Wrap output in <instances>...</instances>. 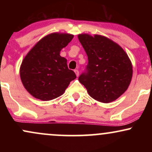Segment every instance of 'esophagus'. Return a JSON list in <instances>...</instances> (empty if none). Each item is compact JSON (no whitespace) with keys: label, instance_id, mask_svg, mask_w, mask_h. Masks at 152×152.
<instances>
[{"label":"esophagus","instance_id":"34e87169","mask_svg":"<svg viewBox=\"0 0 152 152\" xmlns=\"http://www.w3.org/2000/svg\"><path fill=\"white\" fill-rule=\"evenodd\" d=\"M74 72H75V74H76V76H77V77H78V76H79V71H78V70H75Z\"/></svg>","mask_w":152,"mask_h":152}]
</instances>
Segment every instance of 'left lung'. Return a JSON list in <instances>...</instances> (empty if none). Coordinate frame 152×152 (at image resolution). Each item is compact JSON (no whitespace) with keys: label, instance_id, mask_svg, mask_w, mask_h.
Returning <instances> with one entry per match:
<instances>
[{"label":"left lung","instance_id":"obj_1","mask_svg":"<svg viewBox=\"0 0 152 152\" xmlns=\"http://www.w3.org/2000/svg\"><path fill=\"white\" fill-rule=\"evenodd\" d=\"M88 56L86 72L78 77L95 100L110 103L117 99L129 86L133 74L132 62L118 43L101 35H78Z\"/></svg>","mask_w":152,"mask_h":152}]
</instances>
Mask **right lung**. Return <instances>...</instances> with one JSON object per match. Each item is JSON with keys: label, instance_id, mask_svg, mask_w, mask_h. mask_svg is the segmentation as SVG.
I'll use <instances>...</instances> for the list:
<instances>
[{"label": "right lung", "instance_id": "1", "mask_svg": "<svg viewBox=\"0 0 152 152\" xmlns=\"http://www.w3.org/2000/svg\"><path fill=\"white\" fill-rule=\"evenodd\" d=\"M74 35L52 33L41 38L23 60L20 76L23 85L31 95L42 101L61 96L71 81L76 78L69 70L67 60L60 56L63 48Z\"/></svg>", "mask_w": 152, "mask_h": 152}]
</instances>
